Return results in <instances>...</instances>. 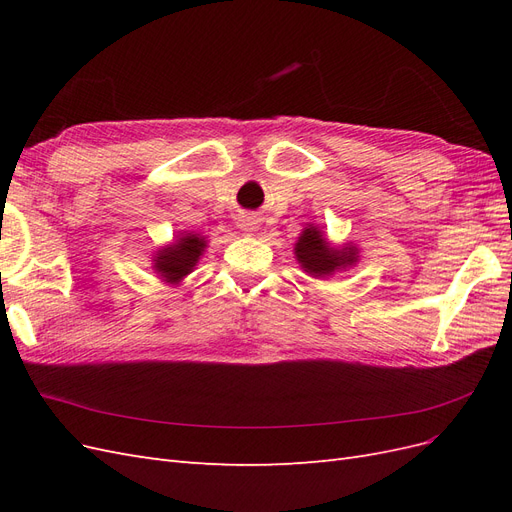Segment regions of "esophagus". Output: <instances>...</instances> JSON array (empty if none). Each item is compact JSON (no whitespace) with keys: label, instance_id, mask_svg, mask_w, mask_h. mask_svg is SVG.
Masks as SVG:
<instances>
[{"label":"esophagus","instance_id":"34e87169","mask_svg":"<svg viewBox=\"0 0 512 512\" xmlns=\"http://www.w3.org/2000/svg\"><path fill=\"white\" fill-rule=\"evenodd\" d=\"M239 230L243 232V235H247V237H252V235H256V232L260 230V220L256 218V215H241L239 218Z\"/></svg>","mask_w":512,"mask_h":512}]
</instances>
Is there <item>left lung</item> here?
I'll use <instances>...</instances> for the list:
<instances>
[{
  "instance_id": "1",
  "label": "left lung",
  "mask_w": 512,
  "mask_h": 512,
  "mask_svg": "<svg viewBox=\"0 0 512 512\" xmlns=\"http://www.w3.org/2000/svg\"><path fill=\"white\" fill-rule=\"evenodd\" d=\"M294 258L299 267L316 280H324L339 271H350L361 260L356 243L333 245L314 224H307L301 230L297 243H294Z\"/></svg>"
}]
</instances>
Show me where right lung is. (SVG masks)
I'll return each instance as SVG.
<instances>
[{"mask_svg":"<svg viewBox=\"0 0 512 512\" xmlns=\"http://www.w3.org/2000/svg\"><path fill=\"white\" fill-rule=\"evenodd\" d=\"M205 250L207 237L200 235V232H179L175 241L158 247L151 254V269L158 273L164 284L179 286L196 269Z\"/></svg>","mask_w":512,"mask_h":512,"instance_id":"obj_1","label":"right lung"}]
</instances>
